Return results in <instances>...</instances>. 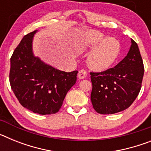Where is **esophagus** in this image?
I'll return each instance as SVG.
<instances>
[{"label":"esophagus","mask_w":151,"mask_h":151,"mask_svg":"<svg viewBox=\"0 0 151 151\" xmlns=\"http://www.w3.org/2000/svg\"><path fill=\"white\" fill-rule=\"evenodd\" d=\"M78 76L80 79H83V78H85V77L87 76V72L85 71V69L80 70L78 73Z\"/></svg>","instance_id":"obj_1"}]
</instances>
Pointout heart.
I'll use <instances>...</instances> for the list:
<instances>
[{
    "label": "heart",
    "instance_id": "1",
    "mask_svg": "<svg viewBox=\"0 0 151 151\" xmlns=\"http://www.w3.org/2000/svg\"><path fill=\"white\" fill-rule=\"evenodd\" d=\"M84 49L91 50L87 63L96 72L107 70L116 63L120 57L122 45L115 37H106L97 31H88L84 37Z\"/></svg>",
    "mask_w": 151,
    "mask_h": 151
}]
</instances>
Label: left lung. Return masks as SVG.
Here are the masks:
<instances>
[{
	"label": "left lung",
	"mask_w": 151,
	"mask_h": 151,
	"mask_svg": "<svg viewBox=\"0 0 151 151\" xmlns=\"http://www.w3.org/2000/svg\"><path fill=\"white\" fill-rule=\"evenodd\" d=\"M127 55L115 67L102 73H91L93 107L101 114H113L129 108L138 97L144 76V65L138 46L131 39Z\"/></svg>",
	"instance_id": "obj_1"
}]
</instances>
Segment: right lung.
<instances>
[{"mask_svg": "<svg viewBox=\"0 0 151 151\" xmlns=\"http://www.w3.org/2000/svg\"><path fill=\"white\" fill-rule=\"evenodd\" d=\"M38 30L23 37L10 58V83L21 105L35 113L59 111L67 92L76 84L78 71L53 67L35 56L33 39Z\"/></svg>", "mask_w": 151, "mask_h": 151, "instance_id": "obj_1", "label": "right lung"}]
</instances>
